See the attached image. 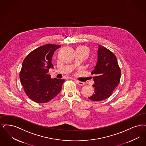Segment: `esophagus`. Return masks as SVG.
I'll use <instances>...</instances> for the list:
<instances>
[{"instance_id": "1", "label": "esophagus", "mask_w": 146, "mask_h": 146, "mask_svg": "<svg viewBox=\"0 0 146 146\" xmlns=\"http://www.w3.org/2000/svg\"><path fill=\"white\" fill-rule=\"evenodd\" d=\"M75 81L76 83L80 85V86H83V85H84V83L82 82H81V81H79L76 80H75Z\"/></svg>"}]
</instances>
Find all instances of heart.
Here are the masks:
<instances>
[{
	"instance_id": "heart-1",
	"label": "heart",
	"mask_w": 146,
	"mask_h": 146,
	"mask_svg": "<svg viewBox=\"0 0 146 146\" xmlns=\"http://www.w3.org/2000/svg\"><path fill=\"white\" fill-rule=\"evenodd\" d=\"M77 48H80V49H82V50H85L86 51H87L88 52H89V48L86 46H80L78 47Z\"/></svg>"
}]
</instances>
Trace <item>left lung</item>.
Segmentation results:
<instances>
[{"instance_id": "left-lung-1", "label": "left lung", "mask_w": 146, "mask_h": 146, "mask_svg": "<svg viewBox=\"0 0 146 146\" xmlns=\"http://www.w3.org/2000/svg\"><path fill=\"white\" fill-rule=\"evenodd\" d=\"M98 59L94 69L91 72L94 75V94L88 98L93 102H100L111 96L119 83L121 70L117 58L106 47L99 46Z\"/></svg>"}]
</instances>
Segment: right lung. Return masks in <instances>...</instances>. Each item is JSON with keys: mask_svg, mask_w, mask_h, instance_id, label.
<instances>
[{"mask_svg": "<svg viewBox=\"0 0 146 146\" xmlns=\"http://www.w3.org/2000/svg\"><path fill=\"white\" fill-rule=\"evenodd\" d=\"M61 46L44 44L32 51L23 62L19 78L26 95L36 103L48 102L60 92L64 80L51 78L52 58Z\"/></svg>", "mask_w": 146, "mask_h": 146, "instance_id": "add662e5", "label": "right lung"}]
</instances>
